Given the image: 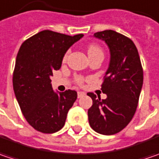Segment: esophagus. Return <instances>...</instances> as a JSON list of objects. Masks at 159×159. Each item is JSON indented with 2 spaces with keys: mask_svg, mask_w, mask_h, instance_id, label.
<instances>
[{
  "mask_svg": "<svg viewBox=\"0 0 159 159\" xmlns=\"http://www.w3.org/2000/svg\"><path fill=\"white\" fill-rule=\"evenodd\" d=\"M84 95H85V93H84V92H78V93H77L78 98H82V97H84Z\"/></svg>",
  "mask_w": 159,
  "mask_h": 159,
  "instance_id": "obj_1",
  "label": "esophagus"
}]
</instances>
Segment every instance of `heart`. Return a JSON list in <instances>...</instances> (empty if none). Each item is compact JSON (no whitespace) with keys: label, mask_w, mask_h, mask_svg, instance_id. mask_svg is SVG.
I'll return each instance as SVG.
<instances>
[{"label":"heart","mask_w":159,"mask_h":159,"mask_svg":"<svg viewBox=\"0 0 159 159\" xmlns=\"http://www.w3.org/2000/svg\"><path fill=\"white\" fill-rule=\"evenodd\" d=\"M87 52H88V55H89V56H90V55H93V54H101V55H103V52H102L101 48H100V46H98V45L96 44L89 45V46H88ZM66 57H65V58H66ZM76 82H77L79 84H83V82H84V78H83V77H77Z\"/></svg>","instance_id":"obj_1"}]
</instances>
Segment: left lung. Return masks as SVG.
I'll use <instances>...</instances> for the list:
<instances>
[{"instance_id":"1","label":"left lung","mask_w":159,"mask_h":159,"mask_svg":"<svg viewBox=\"0 0 159 159\" xmlns=\"http://www.w3.org/2000/svg\"><path fill=\"white\" fill-rule=\"evenodd\" d=\"M104 41L110 52V61L102 93L107 98L88 93L93 106L88 109L91 127L97 133L112 135L119 133L131 122L138 106L143 84V70L134 42L113 30L97 32L93 35Z\"/></svg>"}]
</instances>
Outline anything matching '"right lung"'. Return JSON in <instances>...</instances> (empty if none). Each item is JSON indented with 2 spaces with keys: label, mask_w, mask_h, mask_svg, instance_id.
Segmentation results:
<instances>
[{
  "label": "right lung",
  "mask_w": 159,
  "mask_h": 159,
  "mask_svg": "<svg viewBox=\"0 0 159 159\" xmlns=\"http://www.w3.org/2000/svg\"><path fill=\"white\" fill-rule=\"evenodd\" d=\"M83 36L43 30L20 46L13 72V89L25 118L36 131L53 134L65 125L77 93L72 90L55 93L51 76L60 68L66 51Z\"/></svg>",
  "instance_id": "1"
}]
</instances>
